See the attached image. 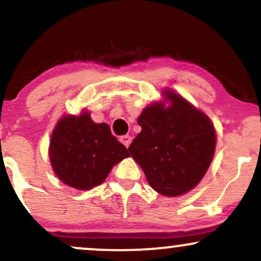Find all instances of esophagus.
Instances as JSON below:
<instances>
[{"label":"esophagus","instance_id":"1","mask_svg":"<svg viewBox=\"0 0 261 261\" xmlns=\"http://www.w3.org/2000/svg\"><path fill=\"white\" fill-rule=\"evenodd\" d=\"M119 140H120V142L124 144V146L126 147V148H127L128 146H130L131 136H128V135H124V136H120V139H119Z\"/></svg>","mask_w":261,"mask_h":261}]
</instances>
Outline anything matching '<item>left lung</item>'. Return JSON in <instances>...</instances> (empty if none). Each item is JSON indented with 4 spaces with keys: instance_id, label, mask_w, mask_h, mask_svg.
<instances>
[{
    "instance_id": "obj_1",
    "label": "left lung",
    "mask_w": 261,
    "mask_h": 261,
    "mask_svg": "<svg viewBox=\"0 0 261 261\" xmlns=\"http://www.w3.org/2000/svg\"><path fill=\"white\" fill-rule=\"evenodd\" d=\"M163 98L146 107L137 118L142 130L128 152L153 190L177 197L204 177L215 153L216 133L208 115L182 96L165 89Z\"/></svg>"
}]
</instances>
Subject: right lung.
I'll return each mask as SVG.
<instances>
[{"label": "right lung", "mask_w": 261, "mask_h": 261, "mask_svg": "<svg viewBox=\"0 0 261 261\" xmlns=\"http://www.w3.org/2000/svg\"><path fill=\"white\" fill-rule=\"evenodd\" d=\"M48 155L59 180L80 191L105 182L113 166L130 156L111 127L106 122L96 124L89 112L59 119L53 128Z\"/></svg>", "instance_id": "add662e5"}]
</instances>
